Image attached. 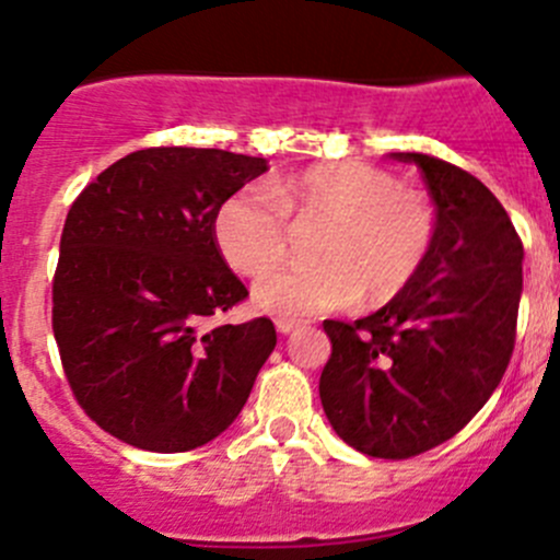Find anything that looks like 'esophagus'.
<instances>
[{"mask_svg": "<svg viewBox=\"0 0 560 560\" xmlns=\"http://www.w3.org/2000/svg\"><path fill=\"white\" fill-rule=\"evenodd\" d=\"M303 322L301 319H292V316H276V330L281 332V336H287V332H292V330H298V327H301Z\"/></svg>", "mask_w": 560, "mask_h": 560, "instance_id": "esophagus-1", "label": "esophagus"}]
</instances>
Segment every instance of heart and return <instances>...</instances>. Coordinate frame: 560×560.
I'll return each mask as SVG.
<instances>
[{
	"instance_id": "heart-1",
	"label": "heart",
	"mask_w": 560,
	"mask_h": 560,
	"mask_svg": "<svg viewBox=\"0 0 560 560\" xmlns=\"http://www.w3.org/2000/svg\"><path fill=\"white\" fill-rule=\"evenodd\" d=\"M314 221L326 222L313 247L320 262L271 275L289 253V224ZM433 233L436 219L420 189L354 160L235 191L213 217L224 262L244 276L271 275L257 281L254 303L279 316L336 312L360 295L371 306L393 301L425 265Z\"/></svg>"
}]
</instances>
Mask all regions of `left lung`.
Segmentation results:
<instances>
[{
    "mask_svg": "<svg viewBox=\"0 0 560 560\" xmlns=\"http://www.w3.org/2000/svg\"><path fill=\"white\" fill-rule=\"evenodd\" d=\"M436 202L425 265L385 308L325 319L332 352L319 398L360 453L404 460L453 439L510 365L523 292V241L493 191L439 156L400 151Z\"/></svg>",
    "mask_w": 560,
    "mask_h": 560,
    "instance_id": "left-lung-1",
    "label": "left lung"
}]
</instances>
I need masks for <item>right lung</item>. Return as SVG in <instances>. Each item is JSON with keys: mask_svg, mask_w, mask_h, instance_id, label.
<instances>
[{"mask_svg": "<svg viewBox=\"0 0 560 560\" xmlns=\"http://www.w3.org/2000/svg\"><path fill=\"white\" fill-rule=\"evenodd\" d=\"M265 171L262 156L154 145L113 162L72 202L50 325L78 406L110 436L186 453L244 409L276 327L268 316L211 325L248 298L213 217Z\"/></svg>", "mask_w": 560, "mask_h": 560, "instance_id": "1", "label": "right lung"}]
</instances>
